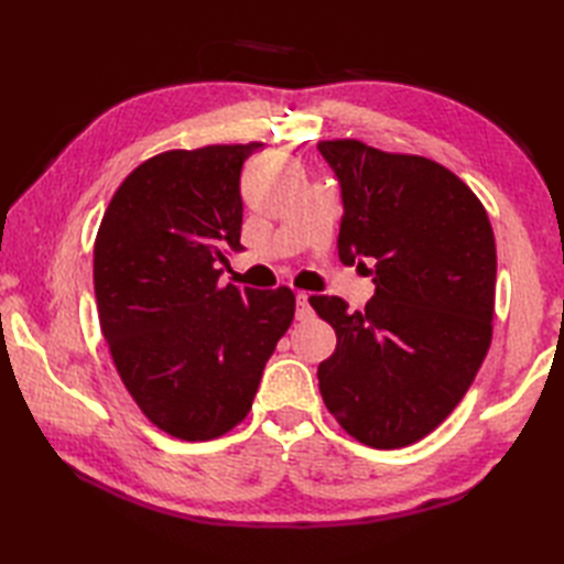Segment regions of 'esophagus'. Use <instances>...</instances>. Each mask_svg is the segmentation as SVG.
Instances as JSON below:
<instances>
[{
  "label": "esophagus",
  "mask_w": 564,
  "mask_h": 564,
  "mask_svg": "<svg viewBox=\"0 0 564 564\" xmlns=\"http://www.w3.org/2000/svg\"><path fill=\"white\" fill-rule=\"evenodd\" d=\"M295 317H297V319L313 317V307H310V295L303 293V291L295 295Z\"/></svg>",
  "instance_id": "34e87169"
}]
</instances>
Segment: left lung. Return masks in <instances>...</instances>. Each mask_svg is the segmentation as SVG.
<instances>
[{
    "instance_id": "obj_1",
    "label": "left lung",
    "mask_w": 564,
    "mask_h": 564,
    "mask_svg": "<svg viewBox=\"0 0 564 564\" xmlns=\"http://www.w3.org/2000/svg\"><path fill=\"white\" fill-rule=\"evenodd\" d=\"M317 150L341 184V263L376 261L366 310L310 297L337 332V349L317 368L322 400L366 446H410L458 406L492 341V225L480 198L438 162L349 138Z\"/></svg>"
}]
</instances>
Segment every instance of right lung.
Listing matches in <instances>:
<instances>
[{"label": "right lung", "mask_w": 564, "mask_h": 564, "mask_svg": "<svg viewBox=\"0 0 564 564\" xmlns=\"http://www.w3.org/2000/svg\"><path fill=\"white\" fill-rule=\"evenodd\" d=\"M249 145L154 154L130 172L94 242L99 325L150 422L210 441L249 414L263 366L295 315L291 289L220 285L239 251V174Z\"/></svg>", "instance_id": "add662e5"}]
</instances>
